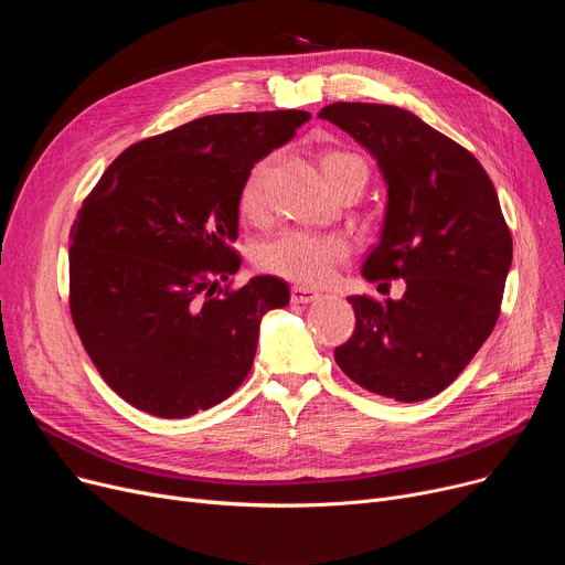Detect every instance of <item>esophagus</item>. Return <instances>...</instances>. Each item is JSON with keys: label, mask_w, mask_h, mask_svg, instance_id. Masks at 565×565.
Returning <instances> with one entry per match:
<instances>
[{"label": "esophagus", "mask_w": 565, "mask_h": 565, "mask_svg": "<svg viewBox=\"0 0 565 565\" xmlns=\"http://www.w3.org/2000/svg\"><path fill=\"white\" fill-rule=\"evenodd\" d=\"M290 300H292L295 305H311V302L320 300V292H318V290H311V288H305V286H292Z\"/></svg>", "instance_id": "34e87169"}]
</instances>
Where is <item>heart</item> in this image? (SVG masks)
<instances>
[{
	"instance_id": "heart-1",
	"label": "heart",
	"mask_w": 565,
	"mask_h": 565,
	"mask_svg": "<svg viewBox=\"0 0 565 565\" xmlns=\"http://www.w3.org/2000/svg\"><path fill=\"white\" fill-rule=\"evenodd\" d=\"M273 160H260L245 178L241 205L252 217H258L267 201V175H270ZM350 167H366L362 158L352 153H330L322 160L324 175L334 178L337 173ZM350 254L348 241L337 233H316L307 228H286L256 249V263L263 270L284 277L288 281H298L307 286L324 284L332 275L334 267L345 260Z\"/></svg>"
}]
</instances>
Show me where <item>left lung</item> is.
<instances>
[{"mask_svg":"<svg viewBox=\"0 0 565 565\" xmlns=\"http://www.w3.org/2000/svg\"><path fill=\"white\" fill-rule=\"evenodd\" d=\"M318 116L362 143L387 185L362 275L405 279L401 300L348 298L358 324L334 360L377 396L426 401L462 373L499 318L513 241L494 185L467 148L407 109L332 103Z\"/></svg>","mask_w":565,"mask_h":565,"instance_id":"8db88e82","label":"left lung"}]
</instances>
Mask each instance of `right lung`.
Returning <instances> with one entry per match:
<instances>
[{"label": "right lung", "instance_id": "1", "mask_svg": "<svg viewBox=\"0 0 565 565\" xmlns=\"http://www.w3.org/2000/svg\"><path fill=\"white\" fill-rule=\"evenodd\" d=\"M311 118L213 114L118 156L71 228V316L109 387L141 412L192 417L252 371L260 318L290 302L273 275L228 290L237 205L258 160Z\"/></svg>", "mask_w": 565, "mask_h": 565}]
</instances>
